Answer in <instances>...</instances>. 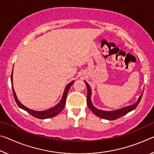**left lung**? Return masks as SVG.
<instances>
[{
    "label": "left lung",
    "instance_id": "left-lung-1",
    "mask_svg": "<svg viewBox=\"0 0 154 154\" xmlns=\"http://www.w3.org/2000/svg\"><path fill=\"white\" fill-rule=\"evenodd\" d=\"M87 86V89H88V94H87V104L88 108H90V110H91L94 114H96L97 116H98L100 118L104 119H107V120H109V121H113V120H116V119L121 118V116H123L124 115H125L126 114H128V112H131V110L135 109L136 107L138 106V105L140 103L141 98H142L143 94L139 97V99L138 102H136V103H134V105H131V106L125 107V108L119 109H116V110H114V111H103V110H101V109H97L95 107L93 106L92 102H91V99H90V97H91V90H90V88L89 86V85L88 84L87 82H85Z\"/></svg>",
    "mask_w": 154,
    "mask_h": 154
}]
</instances>
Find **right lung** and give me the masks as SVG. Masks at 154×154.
Segmentation results:
<instances>
[{
  "label": "right lung",
  "instance_id": "obj_1",
  "mask_svg": "<svg viewBox=\"0 0 154 154\" xmlns=\"http://www.w3.org/2000/svg\"><path fill=\"white\" fill-rule=\"evenodd\" d=\"M12 74H13V70H12L11 76V87H12V90H13V94H14V99H15L17 105H18V106L20 107V108L23 109L24 110L26 111L28 113L31 114L33 116L35 117V118H38V119H45L51 118V117H54L55 116H57L58 114L60 113V112L63 110V109H64V106H65L66 101V97H67L68 90H69L70 86H71V85L73 84V83H74V81H72L70 82V84H68L67 85L66 87V88H65L62 100H61L60 103H58L57 106H55L54 108H52L49 109H47V110H45V111H35V110H33V109H29L25 106H24L23 104L20 103V101H18V99H17L15 91H14V89L13 88V83H12V81H13V78H12Z\"/></svg>",
  "mask_w": 154,
  "mask_h": 154
}]
</instances>
